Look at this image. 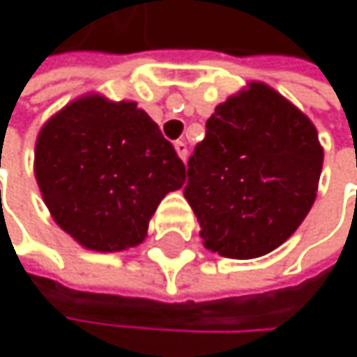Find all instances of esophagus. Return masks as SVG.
I'll return each mask as SVG.
<instances>
[{
    "label": "esophagus",
    "instance_id": "esophagus-1",
    "mask_svg": "<svg viewBox=\"0 0 357 357\" xmlns=\"http://www.w3.org/2000/svg\"><path fill=\"white\" fill-rule=\"evenodd\" d=\"M174 146H176V153H178L179 159H181V161H185V157H188V144H185L183 140H178Z\"/></svg>",
    "mask_w": 357,
    "mask_h": 357
}]
</instances>
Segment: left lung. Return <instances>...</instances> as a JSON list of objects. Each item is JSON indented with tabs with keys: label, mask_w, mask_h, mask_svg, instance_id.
<instances>
[{
	"label": "left lung",
	"mask_w": 357,
	"mask_h": 357,
	"mask_svg": "<svg viewBox=\"0 0 357 357\" xmlns=\"http://www.w3.org/2000/svg\"><path fill=\"white\" fill-rule=\"evenodd\" d=\"M317 126L273 86L250 80L206 119L183 196L202 246L250 260L289 240L310 213L322 172Z\"/></svg>",
	"instance_id": "1"
}]
</instances>
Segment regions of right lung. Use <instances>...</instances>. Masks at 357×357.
<instances>
[{"label": "right lung", "mask_w": 357, "mask_h": 357, "mask_svg": "<svg viewBox=\"0 0 357 357\" xmlns=\"http://www.w3.org/2000/svg\"><path fill=\"white\" fill-rule=\"evenodd\" d=\"M35 179L61 231L82 248L113 254L146 240L185 167L144 109L84 93L40 126Z\"/></svg>", "instance_id": "add662e5"}]
</instances>
